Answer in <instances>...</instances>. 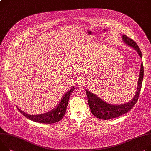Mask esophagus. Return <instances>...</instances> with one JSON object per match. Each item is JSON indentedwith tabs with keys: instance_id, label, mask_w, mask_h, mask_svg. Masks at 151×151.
I'll list each match as a JSON object with an SVG mask.
<instances>
[{
	"instance_id": "esophagus-1",
	"label": "esophagus",
	"mask_w": 151,
	"mask_h": 151,
	"mask_svg": "<svg viewBox=\"0 0 151 151\" xmlns=\"http://www.w3.org/2000/svg\"><path fill=\"white\" fill-rule=\"evenodd\" d=\"M83 83V78H82V77H78L77 78L76 83L77 85H81Z\"/></svg>"
}]
</instances>
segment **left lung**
Here are the masks:
<instances>
[{
	"label": "left lung",
	"mask_w": 151,
	"mask_h": 151,
	"mask_svg": "<svg viewBox=\"0 0 151 151\" xmlns=\"http://www.w3.org/2000/svg\"><path fill=\"white\" fill-rule=\"evenodd\" d=\"M122 39L127 45H128L134 48L138 52L140 57L142 58V52L140 48H139L137 44L132 39H130L126 35L122 36ZM143 75L144 69L143 62H142L135 95L134 96V98L132 99L131 101H129V102H127L124 104H122V105H111L109 103L104 101L100 98L98 97L95 94H92L89 91L85 89L86 95L88 97V104L92 114L99 119L109 120L111 119L117 118L127 113V112H129L137 103L139 95H140L143 79Z\"/></svg>",
	"instance_id": "left-lung-1"
}]
</instances>
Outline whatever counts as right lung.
I'll list each match as a JSON object with an SVG mask.
<instances>
[{"label":"right lung","mask_w":151,"mask_h":151,"mask_svg":"<svg viewBox=\"0 0 151 151\" xmlns=\"http://www.w3.org/2000/svg\"><path fill=\"white\" fill-rule=\"evenodd\" d=\"M75 88L73 86L71 89L68 91L63 96L62 99L60 100L59 105H57L54 109L52 111L46 112L45 114L40 115H29L25 112L22 111L17 106V108L19 112L24 115L25 117L28 119L32 120L34 122L42 123H54L62 120L66 113V110L67 108L68 103L69 101V97L71 94L72 92L74 90Z\"/></svg>","instance_id":"add662e5"}]
</instances>
